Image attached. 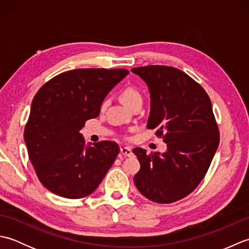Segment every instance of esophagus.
<instances>
[{
    "label": "esophagus",
    "instance_id": "esophagus-1",
    "mask_svg": "<svg viewBox=\"0 0 249 249\" xmlns=\"http://www.w3.org/2000/svg\"><path fill=\"white\" fill-rule=\"evenodd\" d=\"M121 154L124 156H130L131 154H133V152H131L130 147L123 146V147H121Z\"/></svg>",
    "mask_w": 249,
    "mask_h": 249
}]
</instances>
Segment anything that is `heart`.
Masks as SVG:
<instances>
[{"instance_id": "1", "label": "heart", "mask_w": 249, "mask_h": 249, "mask_svg": "<svg viewBox=\"0 0 249 249\" xmlns=\"http://www.w3.org/2000/svg\"><path fill=\"white\" fill-rule=\"evenodd\" d=\"M120 98H121V102L123 103L127 108H131L133 106L138 105V104L142 105V102H143V97H142L141 92L139 89H137L136 88H133V87L125 88L123 91L121 92ZM106 106H107V102H104L103 108H106Z\"/></svg>"}]
</instances>
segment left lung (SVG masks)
Here are the masks:
<instances>
[{"mask_svg":"<svg viewBox=\"0 0 249 249\" xmlns=\"http://www.w3.org/2000/svg\"><path fill=\"white\" fill-rule=\"evenodd\" d=\"M150 91L147 128L167 143L165 153L135 147L140 170L134 181L145 198L171 203L186 197L202 181L219 144L218 126L204 89L178 68L162 65L131 70Z\"/></svg>","mask_w":249,"mask_h":249,"instance_id":"left-lung-1","label":"left lung"}]
</instances>
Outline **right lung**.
I'll return each instance as SVG.
<instances>
[{"label":"right lung","mask_w":249,"mask_h":249,"mask_svg":"<svg viewBox=\"0 0 249 249\" xmlns=\"http://www.w3.org/2000/svg\"><path fill=\"white\" fill-rule=\"evenodd\" d=\"M128 73L123 68L73 70L52 78L36 93L24 141L37 178L51 193L83 198L103 181L119 145L112 141L86 145L80 130L97 118L105 97Z\"/></svg>","instance_id":"obj_1"}]
</instances>
